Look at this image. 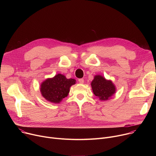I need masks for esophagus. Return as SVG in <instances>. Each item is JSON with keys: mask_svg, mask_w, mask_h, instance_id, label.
Listing matches in <instances>:
<instances>
[{"mask_svg": "<svg viewBox=\"0 0 156 156\" xmlns=\"http://www.w3.org/2000/svg\"><path fill=\"white\" fill-rule=\"evenodd\" d=\"M78 81L80 84H83L84 83V80L82 79V78H80V79H78Z\"/></svg>", "mask_w": 156, "mask_h": 156, "instance_id": "esophagus-1", "label": "esophagus"}]
</instances>
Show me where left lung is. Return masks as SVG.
<instances>
[{"label":"left lung","instance_id":"obj_1","mask_svg":"<svg viewBox=\"0 0 156 156\" xmlns=\"http://www.w3.org/2000/svg\"><path fill=\"white\" fill-rule=\"evenodd\" d=\"M93 93L100 101H107L116 92V87L110 80H107L100 75L94 76L91 83Z\"/></svg>","mask_w":156,"mask_h":156}]
</instances>
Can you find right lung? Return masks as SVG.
I'll list each match as a JSON object with an SVG mask.
<instances>
[{
  "label": "right lung",
  "instance_id": "obj_1",
  "mask_svg": "<svg viewBox=\"0 0 156 156\" xmlns=\"http://www.w3.org/2000/svg\"><path fill=\"white\" fill-rule=\"evenodd\" d=\"M75 83V79H67L65 75L58 73L42 81L40 85V92L48 102L58 104L69 95L70 87Z\"/></svg>",
  "mask_w": 156,
  "mask_h": 156
}]
</instances>
